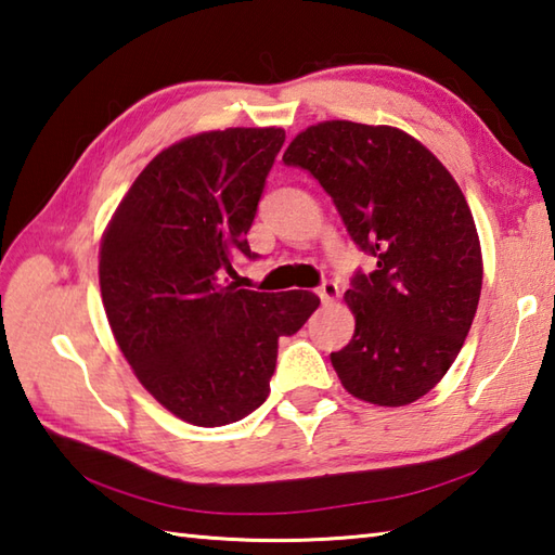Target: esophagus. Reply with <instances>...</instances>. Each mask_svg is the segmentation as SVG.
I'll list each match as a JSON object with an SVG mask.
<instances>
[{"mask_svg": "<svg viewBox=\"0 0 555 555\" xmlns=\"http://www.w3.org/2000/svg\"><path fill=\"white\" fill-rule=\"evenodd\" d=\"M318 296H320L324 302L339 298V286H336L334 281H322L320 288H318Z\"/></svg>", "mask_w": 555, "mask_h": 555, "instance_id": "34e87169", "label": "esophagus"}]
</instances>
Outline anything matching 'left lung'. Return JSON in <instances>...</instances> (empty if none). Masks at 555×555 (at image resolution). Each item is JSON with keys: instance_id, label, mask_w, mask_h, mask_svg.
<instances>
[{"instance_id": "left-lung-1", "label": "left lung", "mask_w": 555, "mask_h": 555, "mask_svg": "<svg viewBox=\"0 0 555 555\" xmlns=\"http://www.w3.org/2000/svg\"><path fill=\"white\" fill-rule=\"evenodd\" d=\"M284 163L322 184L351 241L375 259L344 296L356 332L330 356L341 385L377 406L428 395L481 296V245L460 184L414 137L349 119L308 127Z\"/></svg>"}]
</instances>
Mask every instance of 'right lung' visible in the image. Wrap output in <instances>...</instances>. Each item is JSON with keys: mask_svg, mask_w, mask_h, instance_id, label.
<instances>
[{"mask_svg": "<svg viewBox=\"0 0 555 555\" xmlns=\"http://www.w3.org/2000/svg\"><path fill=\"white\" fill-rule=\"evenodd\" d=\"M286 132L223 129L182 139L149 163L101 243V293L139 383L192 426H225L264 404L281 336L320 298L237 288L267 176Z\"/></svg>", "mask_w": 555, "mask_h": 555, "instance_id": "right-lung-1", "label": "right lung"}]
</instances>
